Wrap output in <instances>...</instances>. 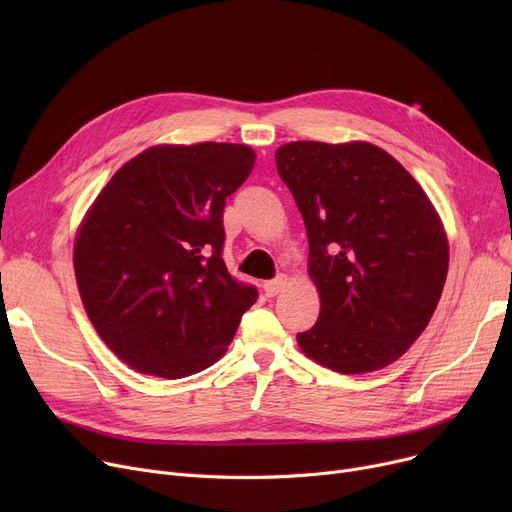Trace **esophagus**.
<instances>
[{"label": "esophagus", "mask_w": 512, "mask_h": 512, "mask_svg": "<svg viewBox=\"0 0 512 512\" xmlns=\"http://www.w3.org/2000/svg\"><path fill=\"white\" fill-rule=\"evenodd\" d=\"M286 282H288V278H286L284 274H280L278 278H274V280H270V282H265V284H263V290H265L267 297H276V294H280V292L284 290Z\"/></svg>", "instance_id": "esophagus-1"}]
</instances>
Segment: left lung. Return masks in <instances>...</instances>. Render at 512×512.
<instances>
[{
  "instance_id": "left-lung-1",
  "label": "left lung",
  "mask_w": 512,
  "mask_h": 512,
  "mask_svg": "<svg viewBox=\"0 0 512 512\" xmlns=\"http://www.w3.org/2000/svg\"><path fill=\"white\" fill-rule=\"evenodd\" d=\"M276 168L309 238L319 319L301 351L338 373H369L407 353L432 319L448 240L419 182L384 149L294 141Z\"/></svg>"
}]
</instances>
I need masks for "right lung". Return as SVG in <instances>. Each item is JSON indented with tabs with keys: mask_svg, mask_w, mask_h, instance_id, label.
<instances>
[{
	"mask_svg": "<svg viewBox=\"0 0 512 512\" xmlns=\"http://www.w3.org/2000/svg\"><path fill=\"white\" fill-rule=\"evenodd\" d=\"M255 151L155 145L105 184L74 242L80 299L101 340L139 373L178 380L218 361L257 288L222 259L224 205Z\"/></svg>",
	"mask_w": 512,
	"mask_h": 512,
	"instance_id": "obj_1",
	"label": "right lung"
}]
</instances>
